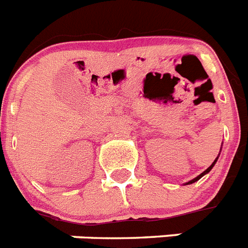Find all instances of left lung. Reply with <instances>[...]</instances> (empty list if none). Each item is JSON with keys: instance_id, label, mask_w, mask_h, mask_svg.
I'll return each instance as SVG.
<instances>
[{"instance_id": "1", "label": "left lung", "mask_w": 248, "mask_h": 248, "mask_svg": "<svg viewBox=\"0 0 248 248\" xmlns=\"http://www.w3.org/2000/svg\"><path fill=\"white\" fill-rule=\"evenodd\" d=\"M218 156H219V155H218ZM218 156H217V157H216V160H214L213 163H212V165L209 166V168H208L207 170H204V171L202 172L201 175H198V176H197V178H194V179H193V180H190V182H188V183H186V184H193V183L198 182V180H199V179L202 178V176H203V175H205V174H208V172L211 171V170H212V168H213V166L216 165V163H217V160H218Z\"/></svg>"}]
</instances>
